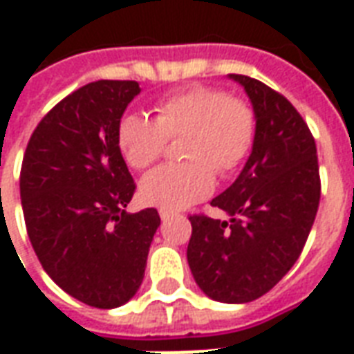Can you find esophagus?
I'll list each match as a JSON object with an SVG mask.
<instances>
[{"label": "esophagus", "instance_id": "obj_1", "mask_svg": "<svg viewBox=\"0 0 354 354\" xmlns=\"http://www.w3.org/2000/svg\"><path fill=\"white\" fill-rule=\"evenodd\" d=\"M172 214H174V212H170V210H165V208H161V210H159V216H161L162 222H165V220H169Z\"/></svg>", "mask_w": 354, "mask_h": 354}]
</instances>
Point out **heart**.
<instances>
[{
	"label": "heart",
	"mask_w": 354,
	"mask_h": 354,
	"mask_svg": "<svg viewBox=\"0 0 354 354\" xmlns=\"http://www.w3.org/2000/svg\"><path fill=\"white\" fill-rule=\"evenodd\" d=\"M258 119L243 98L218 87L182 88L155 104V117L129 113L117 127V144L132 169L159 161L169 138L187 136L178 165H162L140 182L147 205L180 210L208 197L216 170L227 176L246 161L256 142Z\"/></svg>",
	"instance_id": "obj_1"
}]
</instances>
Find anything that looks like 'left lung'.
Wrapping results in <instances>:
<instances>
[{
    "label": "left lung",
    "instance_id": "left-lung-1",
    "mask_svg": "<svg viewBox=\"0 0 354 354\" xmlns=\"http://www.w3.org/2000/svg\"><path fill=\"white\" fill-rule=\"evenodd\" d=\"M258 119L252 153L233 184L212 199L230 220L189 216L187 263L216 301L248 304L273 288L304 250L320 201L317 146L309 127L281 93L248 75Z\"/></svg>",
    "mask_w": 354,
    "mask_h": 354
}]
</instances>
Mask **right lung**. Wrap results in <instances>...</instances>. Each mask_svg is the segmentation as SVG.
Listing matches in <instances>:
<instances>
[{
    "instance_id": "obj_1",
    "label": "right lung",
    "mask_w": 354,
    "mask_h": 354,
    "mask_svg": "<svg viewBox=\"0 0 354 354\" xmlns=\"http://www.w3.org/2000/svg\"><path fill=\"white\" fill-rule=\"evenodd\" d=\"M140 94L136 81H94L43 117L20 169L28 237L53 281L98 309L127 304L144 281L161 218L155 208L129 214L136 184L117 127Z\"/></svg>"
}]
</instances>
